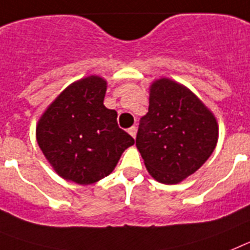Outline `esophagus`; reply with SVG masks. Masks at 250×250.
Here are the masks:
<instances>
[{"mask_svg":"<svg viewBox=\"0 0 250 250\" xmlns=\"http://www.w3.org/2000/svg\"><path fill=\"white\" fill-rule=\"evenodd\" d=\"M128 133L131 134V136L133 138H136V133H137V128H136V127H131V128H129V129H128Z\"/></svg>","mask_w":250,"mask_h":250,"instance_id":"esophagus-1","label":"esophagus"}]
</instances>
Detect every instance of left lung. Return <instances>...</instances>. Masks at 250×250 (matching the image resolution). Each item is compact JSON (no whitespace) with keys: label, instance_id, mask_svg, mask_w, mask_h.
<instances>
[{"label":"left lung","instance_id":"obj_1","mask_svg":"<svg viewBox=\"0 0 250 250\" xmlns=\"http://www.w3.org/2000/svg\"><path fill=\"white\" fill-rule=\"evenodd\" d=\"M218 137L214 113L188 86L170 78L152 82L136 146L156 181L173 185L191 176L210 157Z\"/></svg>","mask_w":250,"mask_h":250}]
</instances>
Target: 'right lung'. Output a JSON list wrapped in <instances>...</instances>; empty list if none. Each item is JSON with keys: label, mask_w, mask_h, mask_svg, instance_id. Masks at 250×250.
I'll return each mask as SVG.
<instances>
[{"label": "right lung", "mask_w": 250, "mask_h": 250, "mask_svg": "<svg viewBox=\"0 0 250 250\" xmlns=\"http://www.w3.org/2000/svg\"><path fill=\"white\" fill-rule=\"evenodd\" d=\"M107 80L79 79L60 93L36 125V141L60 177L90 185L108 176L134 140L117 125V112L103 104Z\"/></svg>", "instance_id": "add662e5"}]
</instances>
